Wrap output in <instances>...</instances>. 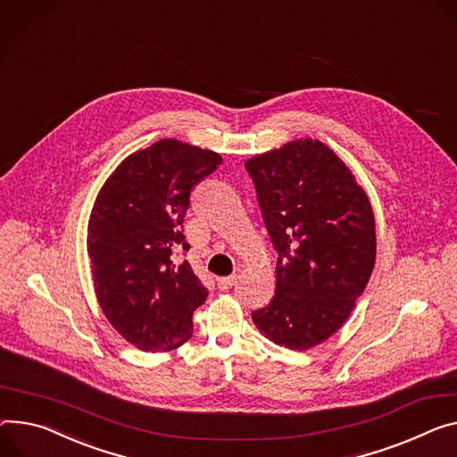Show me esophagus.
I'll return each mask as SVG.
<instances>
[{
  "label": "esophagus",
  "instance_id": "obj_1",
  "mask_svg": "<svg viewBox=\"0 0 457 457\" xmlns=\"http://www.w3.org/2000/svg\"><path fill=\"white\" fill-rule=\"evenodd\" d=\"M237 275H231V277H222V278H219V287L220 289H229V287H233L235 284H237Z\"/></svg>",
  "mask_w": 457,
  "mask_h": 457
}]
</instances>
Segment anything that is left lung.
I'll use <instances>...</instances> for the list:
<instances>
[{"mask_svg":"<svg viewBox=\"0 0 457 457\" xmlns=\"http://www.w3.org/2000/svg\"><path fill=\"white\" fill-rule=\"evenodd\" d=\"M278 253L275 295L252 313L261 334L310 350L346 322L376 264V220L364 189L326 144L287 142L245 162Z\"/></svg>","mask_w":457,"mask_h":457,"instance_id":"1","label":"left lung"}]
</instances>
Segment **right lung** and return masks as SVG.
<instances>
[{
	"label": "right lung",
	"mask_w": 457,
	"mask_h": 457,
	"mask_svg": "<svg viewBox=\"0 0 457 457\" xmlns=\"http://www.w3.org/2000/svg\"><path fill=\"white\" fill-rule=\"evenodd\" d=\"M222 156L163 138L123 160L102 186L87 228L95 294L118 334L142 352H170L193 331L207 289L187 261L184 217L193 187Z\"/></svg>",
	"instance_id": "right-lung-1"
}]
</instances>
